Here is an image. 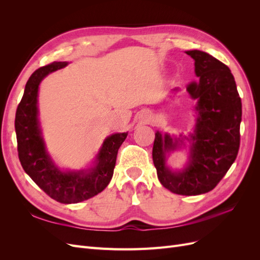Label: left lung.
Instances as JSON below:
<instances>
[{"instance_id":"8db88e82","label":"left lung","mask_w":260,"mask_h":260,"mask_svg":"<svg viewBox=\"0 0 260 260\" xmlns=\"http://www.w3.org/2000/svg\"><path fill=\"white\" fill-rule=\"evenodd\" d=\"M195 60L198 80L186 85L198 99V123L191 136L190 164L174 174L165 166V153L176 143L166 135H155L153 161L160 183L180 195H200L215 188L237 158L240 148L242 102L231 70L202 51H187Z\"/></svg>"}]
</instances>
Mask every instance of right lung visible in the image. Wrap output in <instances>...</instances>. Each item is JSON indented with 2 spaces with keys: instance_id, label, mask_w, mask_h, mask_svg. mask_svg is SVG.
<instances>
[{
  "instance_id": "right-lung-1",
  "label": "right lung",
  "mask_w": 260,
  "mask_h": 260,
  "mask_svg": "<svg viewBox=\"0 0 260 260\" xmlns=\"http://www.w3.org/2000/svg\"><path fill=\"white\" fill-rule=\"evenodd\" d=\"M66 65L65 61H54L30 76L16 111L15 130L18 157L26 174L51 199L62 204H75L93 198L108 185L114 174L118 149L128 133H116L105 140L98 154L96 167L90 174L85 175L83 171L66 174L54 166L39 129L37 96L43 78Z\"/></svg>"
}]
</instances>
